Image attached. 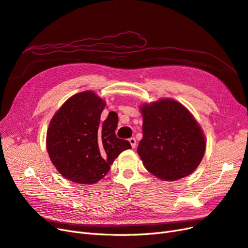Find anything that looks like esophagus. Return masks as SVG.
<instances>
[{
  "label": "esophagus",
  "mask_w": 248,
  "mask_h": 248,
  "mask_svg": "<svg viewBox=\"0 0 248 248\" xmlns=\"http://www.w3.org/2000/svg\"><path fill=\"white\" fill-rule=\"evenodd\" d=\"M129 142H130V145H131L132 148H136V146H137V140L136 139L130 138L129 139Z\"/></svg>",
  "instance_id": "1"
}]
</instances>
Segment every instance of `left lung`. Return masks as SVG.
<instances>
[{"label":"left lung","mask_w":248,"mask_h":248,"mask_svg":"<svg viewBox=\"0 0 248 248\" xmlns=\"http://www.w3.org/2000/svg\"><path fill=\"white\" fill-rule=\"evenodd\" d=\"M142 139L138 153L145 168L164 181H176L197 170L206 151L200 124L183 104L162 98L140 108Z\"/></svg>","instance_id":"8db88e82"}]
</instances>
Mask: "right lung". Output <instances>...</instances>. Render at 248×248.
Returning <instances> with one entry per match:
<instances>
[{
  "label": "right lung",
  "instance_id": "obj_1",
  "mask_svg": "<svg viewBox=\"0 0 248 248\" xmlns=\"http://www.w3.org/2000/svg\"><path fill=\"white\" fill-rule=\"evenodd\" d=\"M106 101L93 91L74 94L51 118L46 149L57 170L69 181L94 184L106 176L128 140L118 139V115L100 122Z\"/></svg>",
  "mask_w": 248,
  "mask_h": 248
}]
</instances>
